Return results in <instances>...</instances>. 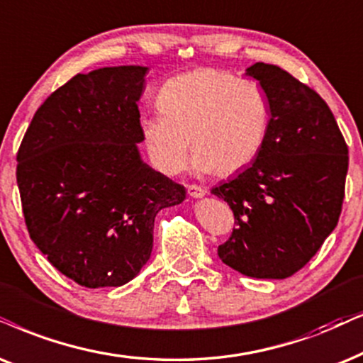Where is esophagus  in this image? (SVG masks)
Listing matches in <instances>:
<instances>
[{
  "label": "esophagus",
  "mask_w": 363,
  "mask_h": 363,
  "mask_svg": "<svg viewBox=\"0 0 363 363\" xmlns=\"http://www.w3.org/2000/svg\"><path fill=\"white\" fill-rule=\"evenodd\" d=\"M186 191H188V195L191 196V199H201V196L206 195L205 188H201L199 185H188Z\"/></svg>",
  "instance_id": "esophagus-1"
}]
</instances>
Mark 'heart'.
Masks as SVG:
<instances>
[{"instance_id":"obj_1","label":"heart","mask_w":363,"mask_h":363,"mask_svg":"<svg viewBox=\"0 0 363 363\" xmlns=\"http://www.w3.org/2000/svg\"><path fill=\"white\" fill-rule=\"evenodd\" d=\"M157 106L160 115L141 123V138L153 167L168 177L185 170L191 155L203 173H238L262 152L270 125L263 89L216 68L168 79Z\"/></svg>"}]
</instances>
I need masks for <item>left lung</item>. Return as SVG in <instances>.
<instances>
[{
	"instance_id": "left-lung-1",
	"label": "left lung",
	"mask_w": 363,
	"mask_h": 363,
	"mask_svg": "<svg viewBox=\"0 0 363 363\" xmlns=\"http://www.w3.org/2000/svg\"><path fill=\"white\" fill-rule=\"evenodd\" d=\"M245 74L260 83L270 125L250 167L211 188L235 215L218 257L242 275L281 280L307 265L337 227L348 148L330 108L307 84L267 63Z\"/></svg>"
}]
</instances>
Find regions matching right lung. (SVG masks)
Returning a JSON list of instances; mask_svg holds the SVG:
<instances>
[{
    "label": "right lung",
    "instance_id": "add662e5",
    "mask_svg": "<svg viewBox=\"0 0 363 363\" xmlns=\"http://www.w3.org/2000/svg\"><path fill=\"white\" fill-rule=\"evenodd\" d=\"M147 73L130 65L73 77L38 108L16 155L28 233L88 289L133 280L152 255L155 216L186 195L141 160Z\"/></svg>",
    "mask_w": 363,
    "mask_h": 363
}]
</instances>
